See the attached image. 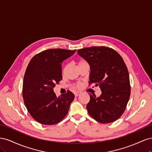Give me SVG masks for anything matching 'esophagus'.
Listing matches in <instances>:
<instances>
[{
  "instance_id": "34e87169",
  "label": "esophagus",
  "mask_w": 152,
  "mask_h": 152,
  "mask_svg": "<svg viewBox=\"0 0 152 152\" xmlns=\"http://www.w3.org/2000/svg\"><path fill=\"white\" fill-rule=\"evenodd\" d=\"M81 94V93L80 92H75V93H74V95H75V96H78L79 95H80Z\"/></svg>"
}]
</instances>
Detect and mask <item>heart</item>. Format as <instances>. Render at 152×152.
Segmentation results:
<instances>
[{
	"label": "heart",
	"instance_id": "heart-1",
	"mask_svg": "<svg viewBox=\"0 0 152 152\" xmlns=\"http://www.w3.org/2000/svg\"><path fill=\"white\" fill-rule=\"evenodd\" d=\"M86 63V61H84V60H80V61L79 62V64H78V65H82V64H84V63ZM80 86H81V84H80L77 85V87H80Z\"/></svg>",
	"mask_w": 152,
	"mask_h": 152
}]
</instances>
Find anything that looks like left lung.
I'll return each instance as SVG.
<instances>
[{
	"label": "left lung",
	"mask_w": 152,
	"mask_h": 152,
	"mask_svg": "<svg viewBox=\"0 0 152 152\" xmlns=\"http://www.w3.org/2000/svg\"><path fill=\"white\" fill-rule=\"evenodd\" d=\"M77 54L90 66L89 84L102 91L99 97L89 94L87 112L99 122L115 121L125 111L131 93L129 75L122 58L106 47L81 49Z\"/></svg>",
	"instance_id": "1"
}]
</instances>
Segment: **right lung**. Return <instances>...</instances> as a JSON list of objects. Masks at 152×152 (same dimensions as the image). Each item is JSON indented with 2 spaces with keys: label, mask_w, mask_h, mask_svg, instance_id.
Instances as JSON below:
<instances>
[{
  "label": "right lung",
  "mask_w": 152,
  "mask_h": 152,
  "mask_svg": "<svg viewBox=\"0 0 152 152\" xmlns=\"http://www.w3.org/2000/svg\"><path fill=\"white\" fill-rule=\"evenodd\" d=\"M76 50L48 49L30 61L23 84V98L28 112L35 121L53 125L62 121L75 98L72 92L57 97L53 88L61 80V63Z\"/></svg>",
  "instance_id": "obj_1"
}]
</instances>
